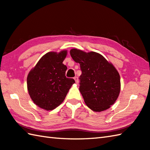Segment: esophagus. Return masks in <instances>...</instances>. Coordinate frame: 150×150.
<instances>
[{
    "label": "esophagus",
    "mask_w": 150,
    "mask_h": 150,
    "mask_svg": "<svg viewBox=\"0 0 150 150\" xmlns=\"http://www.w3.org/2000/svg\"><path fill=\"white\" fill-rule=\"evenodd\" d=\"M74 80L75 81L76 83H77V84L79 83V79H78L77 77H74Z\"/></svg>",
    "instance_id": "34e87169"
}]
</instances>
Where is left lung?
<instances>
[{"mask_svg":"<svg viewBox=\"0 0 150 150\" xmlns=\"http://www.w3.org/2000/svg\"><path fill=\"white\" fill-rule=\"evenodd\" d=\"M75 62L79 63L82 74L79 90L88 108L94 111L110 108L117 99L120 90L119 72L100 54L86 53L77 49L70 50Z\"/></svg>","mask_w":150,"mask_h":150,"instance_id":"left-lung-1","label":"left lung"}]
</instances>
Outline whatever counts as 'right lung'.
I'll return each instance as SVG.
<instances>
[{"mask_svg":"<svg viewBox=\"0 0 150 150\" xmlns=\"http://www.w3.org/2000/svg\"><path fill=\"white\" fill-rule=\"evenodd\" d=\"M67 51L48 52L41 57L27 77L28 93L33 103L47 111L54 110L64 100L74 79L67 78L62 64Z\"/></svg>","mask_w":150,"mask_h":150,"instance_id":"obj_1","label":"right lung"}]
</instances>
